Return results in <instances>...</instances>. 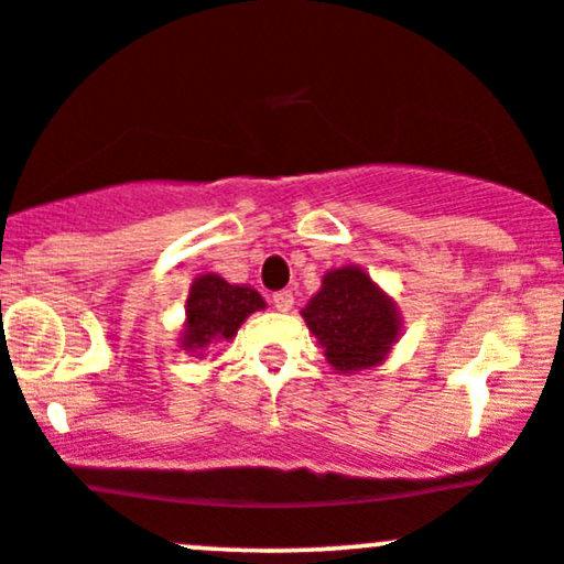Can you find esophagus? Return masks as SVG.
<instances>
[{"label":"esophagus","mask_w":564,"mask_h":564,"mask_svg":"<svg viewBox=\"0 0 564 564\" xmlns=\"http://www.w3.org/2000/svg\"><path fill=\"white\" fill-rule=\"evenodd\" d=\"M273 304H275V310H281V313H289V310L294 307V294H291L289 289L275 291V294H273Z\"/></svg>","instance_id":"esophagus-1"}]
</instances>
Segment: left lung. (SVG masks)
Masks as SVG:
<instances>
[{
  "label": "left lung",
  "mask_w": 564,
  "mask_h": 564,
  "mask_svg": "<svg viewBox=\"0 0 564 564\" xmlns=\"http://www.w3.org/2000/svg\"><path fill=\"white\" fill-rule=\"evenodd\" d=\"M302 315L341 373L377 366L400 334L398 310L360 268L326 273Z\"/></svg>",
  "instance_id": "obj_1"
}]
</instances>
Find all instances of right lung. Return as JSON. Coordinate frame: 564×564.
Masks as SVG:
<instances>
[{
    "label": "right lung",
    "mask_w": 564,
    "mask_h": 564,
    "mask_svg": "<svg viewBox=\"0 0 564 564\" xmlns=\"http://www.w3.org/2000/svg\"><path fill=\"white\" fill-rule=\"evenodd\" d=\"M264 302L254 289L232 286L219 275H200L187 296V326L183 349H204L219 339H232L241 323Z\"/></svg>",
    "instance_id": "add662e5"
}]
</instances>
